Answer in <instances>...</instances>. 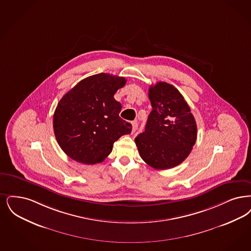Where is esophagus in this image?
I'll return each instance as SVG.
<instances>
[{
  "label": "esophagus",
  "instance_id": "esophagus-1",
  "mask_svg": "<svg viewBox=\"0 0 251 251\" xmlns=\"http://www.w3.org/2000/svg\"><path fill=\"white\" fill-rule=\"evenodd\" d=\"M137 122H135V121H133V122H131V132L133 133V132H135L136 130H137Z\"/></svg>",
  "mask_w": 251,
  "mask_h": 251
}]
</instances>
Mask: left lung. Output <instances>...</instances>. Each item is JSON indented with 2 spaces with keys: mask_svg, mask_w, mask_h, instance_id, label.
I'll list each match as a JSON object with an SVG mask.
<instances>
[{
  "mask_svg": "<svg viewBox=\"0 0 251 251\" xmlns=\"http://www.w3.org/2000/svg\"><path fill=\"white\" fill-rule=\"evenodd\" d=\"M152 111L145 131L134 139L141 158L158 170L176 167L190 155L197 125L180 92L166 82L151 86Z\"/></svg>",
  "mask_w": 251,
  "mask_h": 251,
  "instance_id": "left-lung-1",
  "label": "left lung"
}]
</instances>
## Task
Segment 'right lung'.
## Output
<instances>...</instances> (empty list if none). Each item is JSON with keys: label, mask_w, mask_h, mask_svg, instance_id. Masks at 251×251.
<instances>
[{"label": "right lung", "mask_w": 251, "mask_h": 251, "mask_svg": "<svg viewBox=\"0 0 251 251\" xmlns=\"http://www.w3.org/2000/svg\"><path fill=\"white\" fill-rule=\"evenodd\" d=\"M126 79L100 73L78 82L60 99L53 116L54 133L60 149L74 161L95 164L104 161L113 145L131 131L120 117L115 100Z\"/></svg>", "instance_id": "obj_1"}]
</instances>
